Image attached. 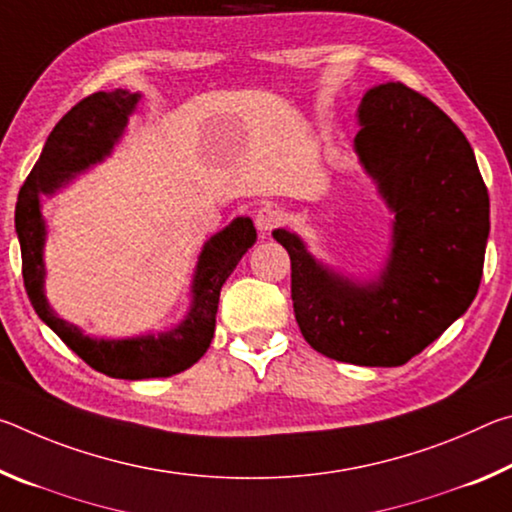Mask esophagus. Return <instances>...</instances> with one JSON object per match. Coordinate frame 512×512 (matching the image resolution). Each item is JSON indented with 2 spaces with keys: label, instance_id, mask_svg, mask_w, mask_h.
Masks as SVG:
<instances>
[{
  "label": "esophagus",
  "instance_id": "obj_1",
  "mask_svg": "<svg viewBox=\"0 0 512 512\" xmlns=\"http://www.w3.org/2000/svg\"><path fill=\"white\" fill-rule=\"evenodd\" d=\"M282 210L277 205H273V203H266V205H262L257 210V214H255V225H257V230L262 232V235H268V232H271L273 228H277V225H280V221H282Z\"/></svg>",
  "mask_w": 512,
  "mask_h": 512
}]
</instances>
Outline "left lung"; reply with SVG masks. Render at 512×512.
I'll return each mask as SVG.
<instances>
[{
    "label": "left lung",
    "instance_id": "obj_1",
    "mask_svg": "<svg viewBox=\"0 0 512 512\" xmlns=\"http://www.w3.org/2000/svg\"><path fill=\"white\" fill-rule=\"evenodd\" d=\"M352 149L395 214L391 253L357 280L277 228L291 257V300L305 341L354 366H402L461 318L479 291L490 198L470 142L443 110L404 83L363 94Z\"/></svg>",
    "mask_w": 512,
    "mask_h": 512
}]
</instances>
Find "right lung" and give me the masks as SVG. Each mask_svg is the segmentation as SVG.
<instances>
[{"label":"right lung","mask_w":512,"mask_h":512,"mask_svg":"<svg viewBox=\"0 0 512 512\" xmlns=\"http://www.w3.org/2000/svg\"><path fill=\"white\" fill-rule=\"evenodd\" d=\"M140 92H94L76 103L49 133L36 167L22 185L15 207V232L22 250V275L27 296L42 323L94 370L115 379L171 377L203 357L214 339L216 309L221 287L235 271L239 259L253 248L257 230L248 216H237L205 241L192 277V302L187 316L169 332L97 339L81 327L60 318L45 296V244L47 223L40 196H54L56 189L108 158L126 133Z\"/></svg>","instance_id":"add662e5"}]
</instances>
